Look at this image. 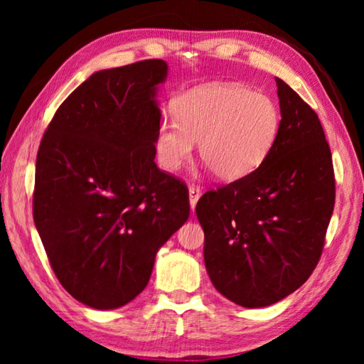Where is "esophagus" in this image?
Returning <instances> with one entry per match:
<instances>
[{
    "label": "esophagus",
    "instance_id": "esophagus-1",
    "mask_svg": "<svg viewBox=\"0 0 364 364\" xmlns=\"http://www.w3.org/2000/svg\"><path fill=\"white\" fill-rule=\"evenodd\" d=\"M200 188L199 186H194V184H191L189 186V204H191V208L194 210V207L197 204V200H199L200 197Z\"/></svg>",
    "mask_w": 364,
    "mask_h": 364
}]
</instances>
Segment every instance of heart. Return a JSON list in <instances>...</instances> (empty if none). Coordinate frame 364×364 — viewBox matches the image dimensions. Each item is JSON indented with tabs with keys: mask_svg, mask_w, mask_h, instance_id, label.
<instances>
[{
	"mask_svg": "<svg viewBox=\"0 0 364 364\" xmlns=\"http://www.w3.org/2000/svg\"><path fill=\"white\" fill-rule=\"evenodd\" d=\"M175 114L176 120L160 122L154 138L160 167L176 171L199 143L200 159L225 181L239 180L260 167L281 125L278 104L236 83L189 90L176 101Z\"/></svg>",
	"mask_w": 364,
	"mask_h": 364,
	"instance_id": "heart-1",
	"label": "heart"
}]
</instances>
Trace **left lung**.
<instances>
[{
    "label": "left lung",
    "mask_w": 364,
    "mask_h": 364,
    "mask_svg": "<svg viewBox=\"0 0 364 364\" xmlns=\"http://www.w3.org/2000/svg\"><path fill=\"white\" fill-rule=\"evenodd\" d=\"M276 85L281 125L267 159L196 205L212 284L247 308L273 305L310 278L336 202L321 122L291 86L281 78Z\"/></svg>",
    "instance_id": "obj_1"
}]
</instances>
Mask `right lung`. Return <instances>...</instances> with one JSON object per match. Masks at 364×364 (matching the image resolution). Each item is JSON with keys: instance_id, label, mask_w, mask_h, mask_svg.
<instances>
[{"instance_id": "add662e5", "label": "right lung", "mask_w": 364, "mask_h": 364, "mask_svg": "<svg viewBox=\"0 0 364 364\" xmlns=\"http://www.w3.org/2000/svg\"><path fill=\"white\" fill-rule=\"evenodd\" d=\"M167 70L146 59L93 73L40 143L35 226L60 284L96 310L143 292L157 250L189 217L186 184L154 162Z\"/></svg>"}]
</instances>
